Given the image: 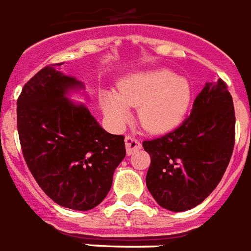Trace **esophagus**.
<instances>
[{
	"mask_svg": "<svg viewBox=\"0 0 251 251\" xmlns=\"http://www.w3.org/2000/svg\"><path fill=\"white\" fill-rule=\"evenodd\" d=\"M140 148H142V144H140V142H139L138 139L133 138L131 135L126 136V150H127L128 155H131V153H133L135 151H138Z\"/></svg>",
	"mask_w": 251,
	"mask_h": 251,
	"instance_id": "esophagus-1",
	"label": "esophagus"
}]
</instances>
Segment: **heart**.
<instances>
[{"instance_id": "obj_1", "label": "heart", "mask_w": 251, "mask_h": 251, "mask_svg": "<svg viewBox=\"0 0 251 251\" xmlns=\"http://www.w3.org/2000/svg\"><path fill=\"white\" fill-rule=\"evenodd\" d=\"M191 89L186 80L168 69L132 75L120 84L118 93L101 96L104 113L115 126L127 122V107H138L139 123L150 132H167L186 115Z\"/></svg>"}]
</instances>
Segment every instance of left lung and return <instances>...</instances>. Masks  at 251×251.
<instances>
[{
  "instance_id": "obj_1",
  "label": "left lung",
  "mask_w": 251,
  "mask_h": 251,
  "mask_svg": "<svg viewBox=\"0 0 251 251\" xmlns=\"http://www.w3.org/2000/svg\"><path fill=\"white\" fill-rule=\"evenodd\" d=\"M235 143V112L227 85L207 83L193 111L171 132L144 140L151 156L146 183L159 206L186 211L207 198L222 179Z\"/></svg>"
}]
</instances>
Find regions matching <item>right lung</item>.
Returning a JSON list of instances; mask_svg holds the SVG:
<instances>
[{
    "label": "right lung",
    "instance_id": "right-lung-1",
    "mask_svg": "<svg viewBox=\"0 0 251 251\" xmlns=\"http://www.w3.org/2000/svg\"><path fill=\"white\" fill-rule=\"evenodd\" d=\"M44 67L25 84L17 100V129L23 155L38 186L53 202L78 211L96 207L112 186L126 156L123 135L104 131L83 104L65 98L83 88Z\"/></svg>",
    "mask_w": 251,
    "mask_h": 251
}]
</instances>
